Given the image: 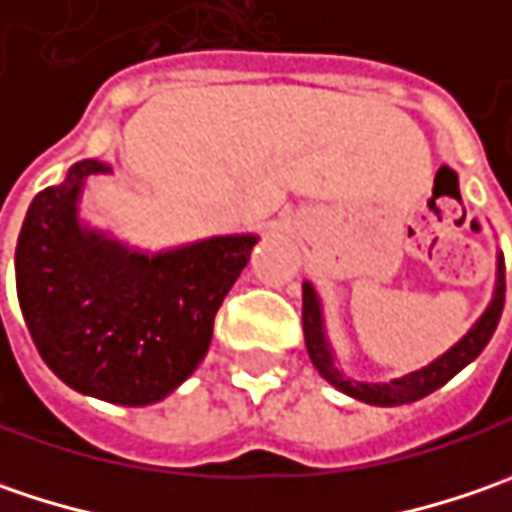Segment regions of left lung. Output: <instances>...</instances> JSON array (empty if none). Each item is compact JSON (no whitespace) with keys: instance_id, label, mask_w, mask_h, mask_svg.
Returning a JSON list of instances; mask_svg holds the SVG:
<instances>
[{"instance_id":"left-lung-1","label":"left lung","mask_w":512,"mask_h":512,"mask_svg":"<svg viewBox=\"0 0 512 512\" xmlns=\"http://www.w3.org/2000/svg\"><path fill=\"white\" fill-rule=\"evenodd\" d=\"M453 177L458 180V174L453 171ZM501 309H504V257H499V280H496V295L493 303L487 306V312L476 321V326L458 341L450 352H444L438 361H433L430 367L410 372L404 378H395L389 384H358V381H349L344 378L335 361H332V352L329 344L323 338V318H321V303L318 295L312 289V283H303V338H306V352L312 358L315 369L321 372L323 378L338 387L346 395L358 398V401H367L375 407H398V404H410L418 401L424 395H430L438 387H444L453 375H458L461 369L467 367L470 361H476L481 355V349L490 344L496 326H499Z\"/></svg>"}]
</instances>
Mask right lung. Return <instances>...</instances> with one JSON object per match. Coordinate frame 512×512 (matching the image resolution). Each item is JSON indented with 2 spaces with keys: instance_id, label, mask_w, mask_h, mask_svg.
Here are the masks:
<instances>
[{
  "instance_id": "add662e5",
  "label": "right lung",
  "mask_w": 512,
  "mask_h": 512,
  "mask_svg": "<svg viewBox=\"0 0 512 512\" xmlns=\"http://www.w3.org/2000/svg\"><path fill=\"white\" fill-rule=\"evenodd\" d=\"M82 160L34 197L16 240V295L42 361L68 387L145 407L177 389L212 344L214 315L249 263L255 234L140 255L79 226Z\"/></svg>"
}]
</instances>
